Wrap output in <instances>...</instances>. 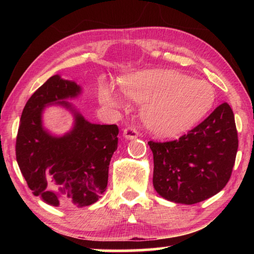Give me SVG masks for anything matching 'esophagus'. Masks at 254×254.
I'll list each match as a JSON object with an SVG mask.
<instances>
[{
  "mask_svg": "<svg viewBox=\"0 0 254 254\" xmlns=\"http://www.w3.org/2000/svg\"><path fill=\"white\" fill-rule=\"evenodd\" d=\"M123 136L126 137L127 140H132V139H135V137L139 136V133H137L135 127H127V128H124Z\"/></svg>",
  "mask_w": 254,
  "mask_h": 254,
  "instance_id": "1",
  "label": "esophagus"
}]
</instances>
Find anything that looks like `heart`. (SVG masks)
I'll list each match as a JSON object with an SVG mask.
<instances>
[{"label": "heart", "mask_w": 254, "mask_h": 254, "mask_svg": "<svg viewBox=\"0 0 254 254\" xmlns=\"http://www.w3.org/2000/svg\"><path fill=\"white\" fill-rule=\"evenodd\" d=\"M122 92L143 103V122L159 135L170 136L186 130L207 113L215 100L212 85L173 70L141 71L121 81ZM104 105L121 107L124 98L111 83L98 88Z\"/></svg>", "instance_id": "heart-1"}]
</instances>
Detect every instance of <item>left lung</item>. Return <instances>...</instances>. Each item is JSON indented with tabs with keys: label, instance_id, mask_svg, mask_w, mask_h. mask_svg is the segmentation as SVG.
<instances>
[{
	"label": "left lung",
	"instance_id": "8db88e82",
	"mask_svg": "<svg viewBox=\"0 0 254 254\" xmlns=\"http://www.w3.org/2000/svg\"><path fill=\"white\" fill-rule=\"evenodd\" d=\"M148 144L158 194L177 204L199 203L220 192L230 180L239 147L233 111L223 103L178 140Z\"/></svg>",
	"mask_w": 254,
	"mask_h": 254
}]
</instances>
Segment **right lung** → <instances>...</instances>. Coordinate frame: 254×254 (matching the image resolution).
Masks as SVG:
<instances>
[{"mask_svg":"<svg viewBox=\"0 0 254 254\" xmlns=\"http://www.w3.org/2000/svg\"><path fill=\"white\" fill-rule=\"evenodd\" d=\"M75 81L55 75L25 104L16 136V161L29 188L45 203L84 207L96 203L106 190L111 158L118 149L115 124L88 122L68 102L79 95ZM60 105L74 115V127L64 136L44 128L47 106Z\"/></svg>","mask_w":254,"mask_h":254,"instance_id":"1","label":"right lung"}]
</instances>
